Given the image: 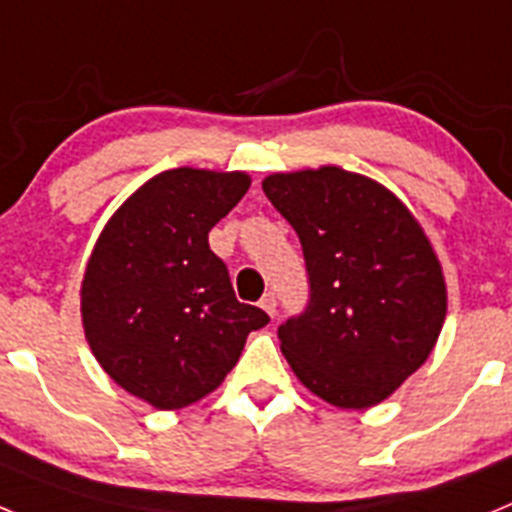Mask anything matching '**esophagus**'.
Wrapping results in <instances>:
<instances>
[{
  "instance_id": "34e87169",
  "label": "esophagus",
  "mask_w": 512,
  "mask_h": 512,
  "mask_svg": "<svg viewBox=\"0 0 512 512\" xmlns=\"http://www.w3.org/2000/svg\"><path fill=\"white\" fill-rule=\"evenodd\" d=\"M261 307L274 318V315H277V295H274V292H266V295L261 297Z\"/></svg>"
}]
</instances>
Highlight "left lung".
<instances>
[{
	"label": "left lung",
	"instance_id": "obj_1",
	"mask_svg": "<svg viewBox=\"0 0 512 512\" xmlns=\"http://www.w3.org/2000/svg\"><path fill=\"white\" fill-rule=\"evenodd\" d=\"M264 194L295 228L310 297L279 325L282 354L336 408H372L418 372L446 318L441 264L410 210L338 166L271 174Z\"/></svg>",
	"mask_w": 512,
	"mask_h": 512
}]
</instances>
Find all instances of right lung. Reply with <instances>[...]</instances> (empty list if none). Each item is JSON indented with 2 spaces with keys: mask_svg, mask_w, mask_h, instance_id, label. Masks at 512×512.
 I'll list each match as a JSON object with an SVG mask.
<instances>
[{
  "mask_svg": "<svg viewBox=\"0 0 512 512\" xmlns=\"http://www.w3.org/2000/svg\"><path fill=\"white\" fill-rule=\"evenodd\" d=\"M251 187L241 171L153 176L104 225L81 284L84 333L102 369L158 410L210 395L269 323L238 302L207 233Z\"/></svg>",
  "mask_w": 512,
  "mask_h": 512,
  "instance_id": "add662e5",
  "label": "right lung"
}]
</instances>
